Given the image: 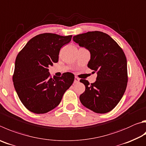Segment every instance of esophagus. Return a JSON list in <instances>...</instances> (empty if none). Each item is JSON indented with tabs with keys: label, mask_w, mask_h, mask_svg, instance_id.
I'll return each instance as SVG.
<instances>
[{
	"label": "esophagus",
	"mask_w": 146,
	"mask_h": 146,
	"mask_svg": "<svg viewBox=\"0 0 146 146\" xmlns=\"http://www.w3.org/2000/svg\"><path fill=\"white\" fill-rule=\"evenodd\" d=\"M79 81H80V79H79L78 77H75V80H74V83L75 84H78Z\"/></svg>",
	"instance_id": "1"
}]
</instances>
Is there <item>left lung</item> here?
Segmentation results:
<instances>
[{"label":"left lung","instance_id":"left-lung-1","mask_svg":"<svg viewBox=\"0 0 146 146\" xmlns=\"http://www.w3.org/2000/svg\"><path fill=\"white\" fill-rule=\"evenodd\" d=\"M73 41L91 53L87 66L96 72V80L90 84L80 82L86 90L80 96L84 107L98 113L114 108L126 91L128 70L126 55L120 46L108 35L100 31L87 32L73 37Z\"/></svg>","mask_w":146,"mask_h":146}]
</instances>
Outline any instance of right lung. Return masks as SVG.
<instances>
[{
	"label": "right lung",
	"instance_id": "right-lung-1",
	"mask_svg": "<svg viewBox=\"0 0 146 146\" xmlns=\"http://www.w3.org/2000/svg\"><path fill=\"white\" fill-rule=\"evenodd\" d=\"M71 38L40 34L30 39L17 55L13 84L21 102L31 112L45 113L54 109L73 83L75 76L71 73L52 78L48 69L58 62L60 48Z\"/></svg>",
	"mask_w": 146,
	"mask_h": 146
}]
</instances>
